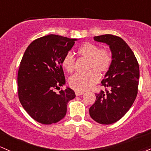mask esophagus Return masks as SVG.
Listing matches in <instances>:
<instances>
[{
    "label": "esophagus",
    "mask_w": 151,
    "mask_h": 151,
    "mask_svg": "<svg viewBox=\"0 0 151 151\" xmlns=\"http://www.w3.org/2000/svg\"><path fill=\"white\" fill-rule=\"evenodd\" d=\"M83 93H84V92H83V91H76V96H81V95H82V94H83Z\"/></svg>",
    "instance_id": "obj_1"
}]
</instances>
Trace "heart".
Here are the masks:
<instances>
[{
    "instance_id": "b5f03b06",
    "label": "heart",
    "mask_w": 151,
    "mask_h": 151,
    "mask_svg": "<svg viewBox=\"0 0 151 151\" xmlns=\"http://www.w3.org/2000/svg\"><path fill=\"white\" fill-rule=\"evenodd\" d=\"M81 57L87 60L86 73H79L71 76L69 84L78 91H83L91 88L97 83L99 76L106 73L111 67L113 57L108 50L99 49L97 45L86 43L78 50ZM76 60L72 53L68 52L63 57L62 66L67 72L72 73L75 70Z\"/></svg>"
}]
</instances>
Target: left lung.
Returning <instances> with one entry per match:
<instances>
[{
    "label": "left lung",
    "instance_id": "left-lung-1",
    "mask_svg": "<svg viewBox=\"0 0 151 151\" xmlns=\"http://www.w3.org/2000/svg\"><path fill=\"white\" fill-rule=\"evenodd\" d=\"M94 39L109 45L113 62L101 82L105 90L95 94V102L90 107L89 114L99 124H111L122 119L136 99L139 64L132 50L120 37L106 34Z\"/></svg>",
    "mask_w": 151,
    "mask_h": 151
}]
</instances>
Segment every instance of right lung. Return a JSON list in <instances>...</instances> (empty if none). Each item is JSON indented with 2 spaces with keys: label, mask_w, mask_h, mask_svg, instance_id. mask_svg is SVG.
Segmentation results:
<instances>
[{
  "label": "right lung",
  "mask_w": 151,
  "mask_h": 151,
  "mask_svg": "<svg viewBox=\"0 0 151 151\" xmlns=\"http://www.w3.org/2000/svg\"><path fill=\"white\" fill-rule=\"evenodd\" d=\"M75 41L57 35L37 38L29 45L20 62L19 99L26 112L41 124L60 122L66 115L68 102L75 98V92L70 88L59 94L54 91L65 83L62 60Z\"/></svg>",
  "instance_id": "obj_1"
}]
</instances>
